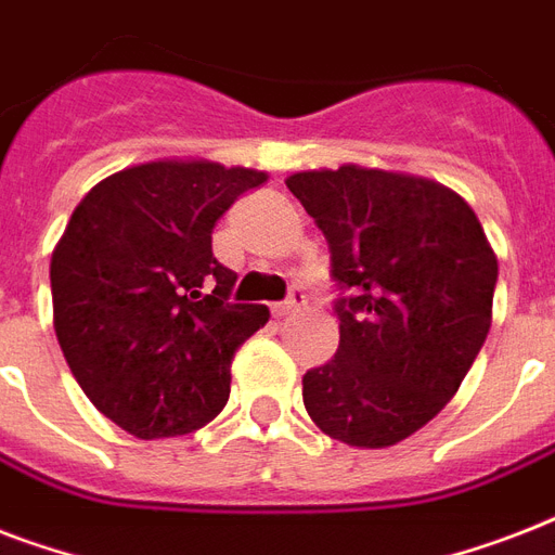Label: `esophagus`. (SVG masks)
Listing matches in <instances>:
<instances>
[{
	"label": "esophagus",
	"instance_id": "34e87169",
	"mask_svg": "<svg viewBox=\"0 0 555 555\" xmlns=\"http://www.w3.org/2000/svg\"><path fill=\"white\" fill-rule=\"evenodd\" d=\"M302 305H305V294H302V291H299V287H294L285 302L273 305V313H276L279 320H285V317H291V313L302 311Z\"/></svg>",
	"mask_w": 555,
	"mask_h": 555
}]
</instances>
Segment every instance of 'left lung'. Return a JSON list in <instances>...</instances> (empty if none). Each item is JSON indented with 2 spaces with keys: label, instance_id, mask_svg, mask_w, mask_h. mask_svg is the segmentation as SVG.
Listing matches in <instances>:
<instances>
[{
  "label": "left lung",
  "instance_id": "8db88e82",
  "mask_svg": "<svg viewBox=\"0 0 555 555\" xmlns=\"http://www.w3.org/2000/svg\"><path fill=\"white\" fill-rule=\"evenodd\" d=\"M331 250L339 348L302 377L311 421L348 447H395L455 397L490 334L499 259L473 207L429 178L365 169L285 181Z\"/></svg>",
  "mask_w": 555,
  "mask_h": 555
}]
</instances>
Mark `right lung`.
<instances>
[{
  "label": "right lung",
  "instance_id": "right-lung-1",
  "mask_svg": "<svg viewBox=\"0 0 555 555\" xmlns=\"http://www.w3.org/2000/svg\"><path fill=\"white\" fill-rule=\"evenodd\" d=\"M259 169L150 160L103 178L51 256L54 331L91 403L141 440L209 423L230 397V363L270 320L233 302L235 273L212 227Z\"/></svg>",
  "mask_w": 555,
  "mask_h": 555
}]
</instances>
